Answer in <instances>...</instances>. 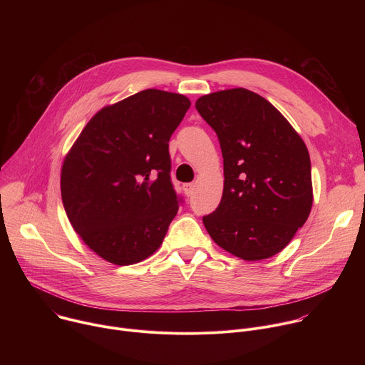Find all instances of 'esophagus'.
<instances>
[{"label":"esophagus","mask_w":365,"mask_h":365,"mask_svg":"<svg viewBox=\"0 0 365 365\" xmlns=\"http://www.w3.org/2000/svg\"><path fill=\"white\" fill-rule=\"evenodd\" d=\"M183 190L186 193V196H192L195 192V185L193 183H185L183 185Z\"/></svg>","instance_id":"obj_1"}]
</instances>
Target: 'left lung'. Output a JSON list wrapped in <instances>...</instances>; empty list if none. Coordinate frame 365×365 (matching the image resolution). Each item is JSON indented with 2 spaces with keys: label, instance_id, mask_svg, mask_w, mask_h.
<instances>
[{
  "label": "left lung",
  "instance_id": "left-lung-1",
  "mask_svg": "<svg viewBox=\"0 0 365 365\" xmlns=\"http://www.w3.org/2000/svg\"><path fill=\"white\" fill-rule=\"evenodd\" d=\"M195 107L217 133L224 158L222 199L202 218L207 234L248 262L280 252L314 200L306 144L267 99L248 89L203 95Z\"/></svg>",
  "mask_w": 365,
  "mask_h": 365
}]
</instances>
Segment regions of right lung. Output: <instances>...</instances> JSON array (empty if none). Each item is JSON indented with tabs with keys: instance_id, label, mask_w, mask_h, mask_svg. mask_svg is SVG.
<instances>
[{
	"instance_id": "right-lung-1",
	"label": "right lung",
	"mask_w": 365,
	"mask_h": 365,
	"mask_svg": "<svg viewBox=\"0 0 365 365\" xmlns=\"http://www.w3.org/2000/svg\"><path fill=\"white\" fill-rule=\"evenodd\" d=\"M190 101L145 89L96 113L68 153L61 189L85 244L128 266L158 250L183 199L172 179L169 141Z\"/></svg>"
}]
</instances>
